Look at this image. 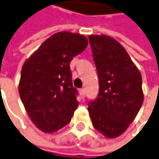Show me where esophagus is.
Here are the masks:
<instances>
[{"mask_svg":"<svg viewBox=\"0 0 159 159\" xmlns=\"http://www.w3.org/2000/svg\"><path fill=\"white\" fill-rule=\"evenodd\" d=\"M79 93H80V95H81V97H82V98H84V96H85V90H84V88L80 89Z\"/></svg>","mask_w":159,"mask_h":159,"instance_id":"esophagus-1","label":"esophagus"}]
</instances>
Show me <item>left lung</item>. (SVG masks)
<instances>
[{"mask_svg":"<svg viewBox=\"0 0 159 159\" xmlns=\"http://www.w3.org/2000/svg\"><path fill=\"white\" fill-rule=\"evenodd\" d=\"M99 78L97 98L90 101L93 126L106 138L121 135L143 103L142 77L125 48L106 35H90Z\"/></svg>","mask_w":159,"mask_h":159,"instance_id":"1","label":"left lung"}]
</instances>
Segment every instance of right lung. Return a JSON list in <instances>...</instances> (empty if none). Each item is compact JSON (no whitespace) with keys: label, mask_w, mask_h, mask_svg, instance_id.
<instances>
[{"label":"right lung","mask_w":159,"mask_h":159,"mask_svg":"<svg viewBox=\"0 0 159 159\" xmlns=\"http://www.w3.org/2000/svg\"><path fill=\"white\" fill-rule=\"evenodd\" d=\"M87 45V39L81 34L57 32L24 63L20 96L29 117L43 132L52 133L68 124L78 107L69 66Z\"/></svg>","instance_id":"1"}]
</instances>
